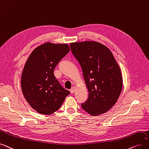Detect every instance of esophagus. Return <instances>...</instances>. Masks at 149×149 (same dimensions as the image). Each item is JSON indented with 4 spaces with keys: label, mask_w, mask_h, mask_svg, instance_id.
<instances>
[{
    "label": "esophagus",
    "mask_w": 149,
    "mask_h": 149,
    "mask_svg": "<svg viewBox=\"0 0 149 149\" xmlns=\"http://www.w3.org/2000/svg\"><path fill=\"white\" fill-rule=\"evenodd\" d=\"M75 90H76V87H73L72 88H71V90H70L71 93H73L75 91Z\"/></svg>",
    "instance_id": "34e87169"
}]
</instances>
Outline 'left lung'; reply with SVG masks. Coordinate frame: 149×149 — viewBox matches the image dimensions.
Here are the masks:
<instances>
[{"mask_svg": "<svg viewBox=\"0 0 149 149\" xmlns=\"http://www.w3.org/2000/svg\"><path fill=\"white\" fill-rule=\"evenodd\" d=\"M71 50L82 67L88 90L82 108L92 116L109 111L121 93V71L110 49L96 41L72 42Z\"/></svg>", "mask_w": 149, "mask_h": 149, "instance_id": "left-lung-1", "label": "left lung"}]
</instances>
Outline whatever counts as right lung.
<instances>
[{"label": "right lung", "mask_w": 149, "mask_h": 149, "mask_svg": "<svg viewBox=\"0 0 149 149\" xmlns=\"http://www.w3.org/2000/svg\"><path fill=\"white\" fill-rule=\"evenodd\" d=\"M67 44L46 42L33 49L21 75L24 96L40 114L51 115L59 110L70 93L63 88L54 75V69L69 52Z\"/></svg>", "instance_id": "add662e5"}]
</instances>
